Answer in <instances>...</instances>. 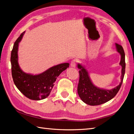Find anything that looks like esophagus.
I'll return each mask as SVG.
<instances>
[{
	"mask_svg": "<svg viewBox=\"0 0 134 134\" xmlns=\"http://www.w3.org/2000/svg\"><path fill=\"white\" fill-rule=\"evenodd\" d=\"M76 61L75 60H72L71 63H70V66L72 68H75L76 66Z\"/></svg>",
	"mask_w": 134,
	"mask_h": 134,
	"instance_id": "1",
	"label": "esophagus"
}]
</instances>
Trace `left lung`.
<instances>
[{"label": "left lung", "mask_w": 134, "mask_h": 134, "mask_svg": "<svg viewBox=\"0 0 134 134\" xmlns=\"http://www.w3.org/2000/svg\"><path fill=\"white\" fill-rule=\"evenodd\" d=\"M115 44L117 51L121 55L120 65L122 66V69L121 82L119 86L112 90H104L95 86L92 82L86 69L82 64H78V68L80 69L78 93L80 99L87 104L97 106L106 103L112 99L120 90L125 72V55L122 46L117 43H115Z\"/></svg>", "instance_id": "8db88e82"}]
</instances>
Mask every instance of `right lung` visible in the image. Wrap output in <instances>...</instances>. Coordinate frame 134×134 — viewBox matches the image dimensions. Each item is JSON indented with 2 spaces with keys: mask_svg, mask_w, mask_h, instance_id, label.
Returning <instances> with one entry per match:
<instances>
[{
  "mask_svg": "<svg viewBox=\"0 0 134 134\" xmlns=\"http://www.w3.org/2000/svg\"><path fill=\"white\" fill-rule=\"evenodd\" d=\"M25 32L16 40L11 52L12 78L18 90L28 98L36 100L43 99L49 96L56 79L63 71L69 67V64H58L37 75L24 72L18 64V50L19 43Z\"/></svg>",
  "mask_w": 134,
  "mask_h": 134,
  "instance_id": "1",
  "label": "right lung"
}]
</instances>
